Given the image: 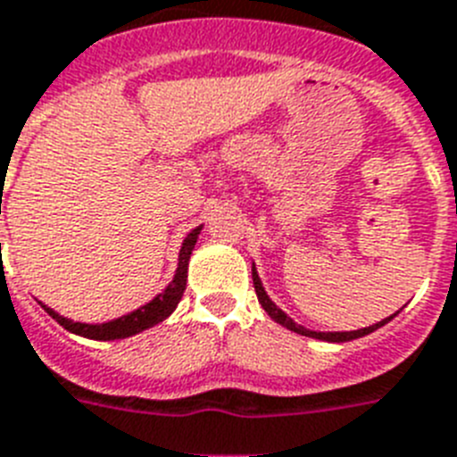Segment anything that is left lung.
Masks as SVG:
<instances>
[{
  "instance_id": "8db88e82",
  "label": "left lung",
  "mask_w": 457,
  "mask_h": 457,
  "mask_svg": "<svg viewBox=\"0 0 457 457\" xmlns=\"http://www.w3.org/2000/svg\"><path fill=\"white\" fill-rule=\"evenodd\" d=\"M253 286H255V295H258V302H260V304H262L264 312H267L271 318H274L276 323H281L283 328L293 329V332H297V335L313 337V339H323V341H351V339H358V337H365V335H370V332H374V329H378V328H381V325H386L390 320V318H393V316H390V318H386V320H381V323L370 325V328H365V329H355V332H313V329H306V328H302V325L293 323V320H290V318H287L286 313H283L281 309H278V306H276L274 302L270 300V297H267L262 283H260L258 271H255V264H253Z\"/></svg>"
}]
</instances>
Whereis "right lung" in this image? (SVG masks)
Listing matches in <instances>:
<instances>
[{"label": "right lung", "mask_w": 457, "mask_h": 457, "mask_svg": "<svg viewBox=\"0 0 457 457\" xmlns=\"http://www.w3.org/2000/svg\"><path fill=\"white\" fill-rule=\"evenodd\" d=\"M202 228H195L190 235L183 239L181 253H179V270H176L174 281L170 286L164 287V293H160L153 302H148L145 306L137 309V312L128 313V316L116 318V320H111V323H102V325H86V323H74V320H69V318L60 316L53 309L44 306L48 316H53L57 323L62 325L64 329L69 332H74V335L87 337V339H97V341H111V339H125V337H132L137 332H144V329L153 328V325L162 323L164 318L170 316L171 312L176 309V304L181 302L183 290H186V281H187V260H190V253H193L195 244H197V235Z\"/></svg>", "instance_id": "obj_1"}]
</instances>
